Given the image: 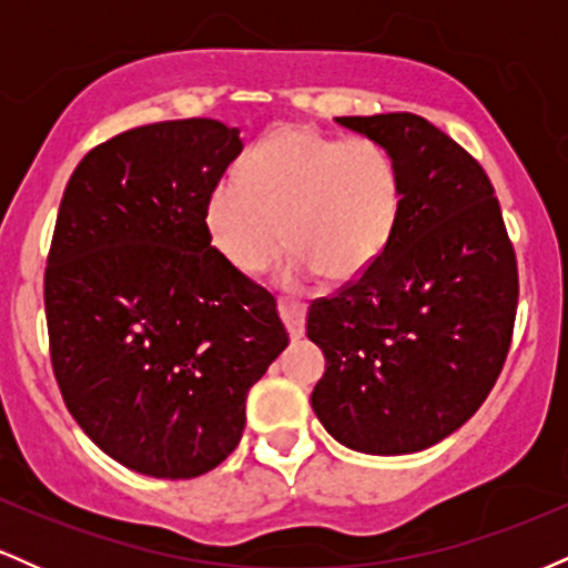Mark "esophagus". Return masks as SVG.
Here are the masks:
<instances>
[{"label":"esophagus","mask_w":568,"mask_h":568,"mask_svg":"<svg viewBox=\"0 0 568 568\" xmlns=\"http://www.w3.org/2000/svg\"><path fill=\"white\" fill-rule=\"evenodd\" d=\"M277 310H280V317L285 321V328H288L291 338H302L304 336V304L293 302V298H277Z\"/></svg>","instance_id":"esophagus-1"}]
</instances>
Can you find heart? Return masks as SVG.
Here are the masks:
<instances>
[{
    "label": "heart",
    "mask_w": 568,
    "mask_h": 568,
    "mask_svg": "<svg viewBox=\"0 0 568 568\" xmlns=\"http://www.w3.org/2000/svg\"><path fill=\"white\" fill-rule=\"evenodd\" d=\"M403 205L400 173L382 143L310 128L264 135L205 202L211 245L240 272L264 270L283 240V280L361 277L387 251Z\"/></svg>",
    "instance_id": "obj_1"
}]
</instances>
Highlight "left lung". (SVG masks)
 <instances>
[{
	"label": "left lung",
	"instance_id": "1",
	"mask_svg": "<svg viewBox=\"0 0 568 568\" xmlns=\"http://www.w3.org/2000/svg\"><path fill=\"white\" fill-rule=\"evenodd\" d=\"M336 122L387 149L403 205L376 264L310 306L306 336L325 355L312 408L352 452H425L470 419L505 366L515 253L484 168L425 116Z\"/></svg>",
	"mask_w": 568,
	"mask_h": 568
}]
</instances>
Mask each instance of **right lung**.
Returning a JSON list of instances; mask_svg holds the SVG:
<instances>
[{"label": "right lung", "instance_id": "right-lung-1", "mask_svg": "<svg viewBox=\"0 0 568 568\" xmlns=\"http://www.w3.org/2000/svg\"><path fill=\"white\" fill-rule=\"evenodd\" d=\"M240 152L219 120L133 128L84 154L58 211L44 270L58 387L103 454L152 478L221 465L247 389L288 347L272 293L205 232Z\"/></svg>", "mask_w": 568, "mask_h": 568}]
</instances>
